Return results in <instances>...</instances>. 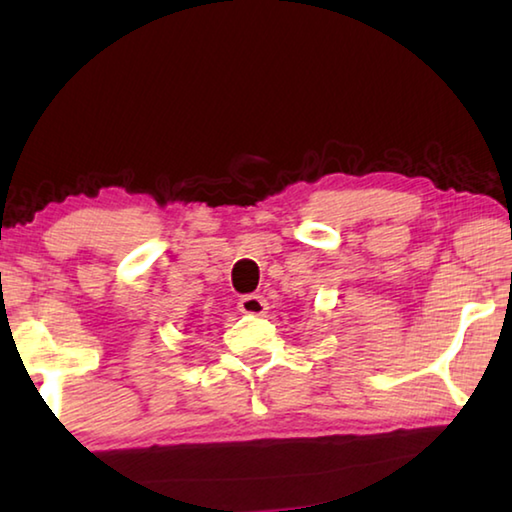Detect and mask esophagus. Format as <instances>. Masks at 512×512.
<instances>
[{
	"instance_id": "obj_1",
	"label": "esophagus",
	"mask_w": 512,
	"mask_h": 512,
	"mask_svg": "<svg viewBox=\"0 0 512 512\" xmlns=\"http://www.w3.org/2000/svg\"><path fill=\"white\" fill-rule=\"evenodd\" d=\"M237 307L241 314H248V316H262L266 314L268 309V302L262 296H244L239 302Z\"/></svg>"
}]
</instances>
